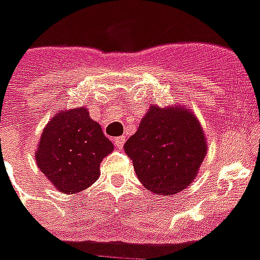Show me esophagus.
<instances>
[{"instance_id": "obj_1", "label": "esophagus", "mask_w": 260, "mask_h": 260, "mask_svg": "<svg viewBox=\"0 0 260 260\" xmlns=\"http://www.w3.org/2000/svg\"><path fill=\"white\" fill-rule=\"evenodd\" d=\"M115 145H116V148L117 149H121L124 147V141H125V139L124 137H115Z\"/></svg>"}]
</instances>
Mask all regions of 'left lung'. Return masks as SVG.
I'll use <instances>...</instances> for the list:
<instances>
[{
    "mask_svg": "<svg viewBox=\"0 0 260 260\" xmlns=\"http://www.w3.org/2000/svg\"><path fill=\"white\" fill-rule=\"evenodd\" d=\"M207 139L195 113L181 105H151L136 134L124 144L137 179L157 195H175L196 178Z\"/></svg>",
    "mask_w": 260,
    "mask_h": 260,
    "instance_id": "obj_1",
    "label": "left lung"
}]
</instances>
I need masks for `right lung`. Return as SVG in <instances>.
Listing matches in <instances>:
<instances>
[{"label": "right lung", "instance_id": "add662e5", "mask_svg": "<svg viewBox=\"0 0 260 260\" xmlns=\"http://www.w3.org/2000/svg\"><path fill=\"white\" fill-rule=\"evenodd\" d=\"M85 107L65 109L45 125L35 153L45 178L64 193H79L100 176V163L113 151Z\"/></svg>", "mask_w": 260, "mask_h": 260}]
</instances>
